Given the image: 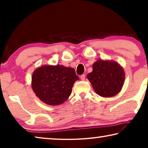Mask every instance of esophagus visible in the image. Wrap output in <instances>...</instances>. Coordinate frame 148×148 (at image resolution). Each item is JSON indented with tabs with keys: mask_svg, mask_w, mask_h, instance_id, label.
<instances>
[{
	"mask_svg": "<svg viewBox=\"0 0 148 148\" xmlns=\"http://www.w3.org/2000/svg\"><path fill=\"white\" fill-rule=\"evenodd\" d=\"M80 78H81L82 80H84L85 78H86V75H85V74L81 75V76H80Z\"/></svg>",
	"mask_w": 148,
	"mask_h": 148,
	"instance_id": "34e87169",
	"label": "esophagus"
}]
</instances>
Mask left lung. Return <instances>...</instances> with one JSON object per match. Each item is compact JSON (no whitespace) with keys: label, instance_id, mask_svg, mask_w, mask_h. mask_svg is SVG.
Masks as SVG:
<instances>
[{"label":"left lung","instance_id":"1","mask_svg":"<svg viewBox=\"0 0 148 148\" xmlns=\"http://www.w3.org/2000/svg\"><path fill=\"white\" fill-rule=\"evenodd\" d=\"M125 72L118 62L99 59L92 64V71L87 77L99 96L112 97L121 91L125 82Z\"/></svg>","mask_w":148,"mask_h":148}]
</instances>
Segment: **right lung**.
<instances>
[{"instance_id":"add662e5","label":"right lung","mask_w":148,"mask_h":148,"mask_svg":"<svg viewBox=\"0 0 148 148\" xmlns=\"http://www.w3.org/2000/svg\"><path fill=\"white\" fill-rule=\"evenodd\" d=\"M78 79L73 68L46 64L34 70L31 86L41 101L50 106H57L69 99L74 84Z\"/></svg>"}]
</instances>
